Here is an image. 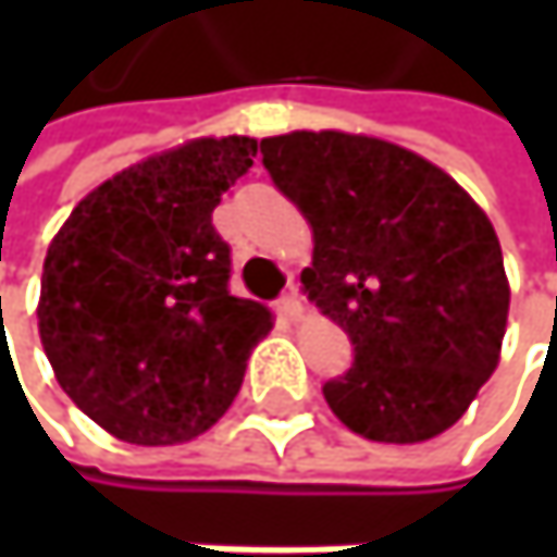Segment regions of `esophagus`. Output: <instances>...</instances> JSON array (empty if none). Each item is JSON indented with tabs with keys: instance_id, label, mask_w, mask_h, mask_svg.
Instances as JSON below:
<instances>
[{
	"instance_id": "esophagus-1",
	"label": "esophagus",
	"mask_w": 557,
	"mask_h": 557,
	"mask_svg": "<svg viewBox=\"0 0 557 557\" xmlns=\"http://www.w3.org/2000/svg\"><path fill=\"white\" fill-rule=\"evenodd\" d=\"M277 312L283 319H299L302 315V296H299V289H296L293 280H289V289L277 299Z\"/></svg>"
}]
</instances>
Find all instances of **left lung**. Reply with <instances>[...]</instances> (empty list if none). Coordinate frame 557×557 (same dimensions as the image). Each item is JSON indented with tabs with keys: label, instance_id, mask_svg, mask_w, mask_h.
I'll return each mask as SVG.
<instances>
[{
	"label": "left lung",
	"instance_id": "left-lung-1",
	"mask_svg": "<svg viewBox=\"0 0 557 557\" xmlns=\"http://www.w3.org/2000/svg\"><path fill=\"white\" fill-rule=\"evenodd\" d=\"M261 154L312 228L302 289L355 345L325 403L371 442L435 438L500 361L509 283L491 219L445 170L381 138L289 132Z\"/></svg>",
	"mask_w": 557,
	"mask_h": 557
}]
</instances>
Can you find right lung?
Segmentation results:
<instances>
[{"mask_svg": "<svg viewBox=\"0 0 557 557\" xmlns=\"http://www.w3.org/2000/svg\"><path fill=\"white\" fill-rule=\"evenodd\" d=\"M245 135L196 138L115 173L54 235L38 332L63 393L132 445L206 432L238 396L268 306L228 293L212 209L255 164Z\"/></svg>", "mask_w": 557, "mask_h": 557, "instance_id": "1", "label": "right lung"}]
</instances>
